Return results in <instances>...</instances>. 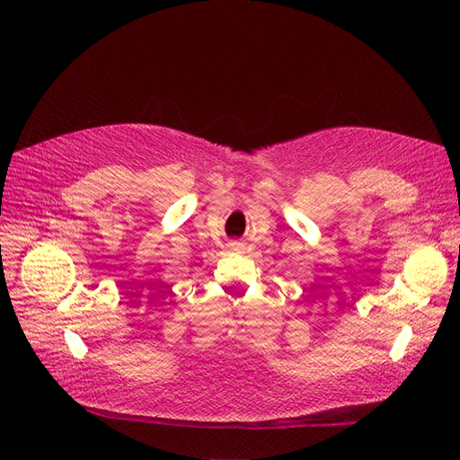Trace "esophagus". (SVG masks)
I'll return each mask as SVG.
<instances>
[{"label": "esophagus", "mask_w": 460, "mask_h": 460, "mask_svg": "<svg viewBox=\"0 0 460 460\" xmlns=\"http://www.w3.org/2000/svg\"><path fill=\"white\" fill-rule=\"evenodd\" d=\"M228 247L234 249V252H243L245 249V245L242 242H232V243H228Z\"/></svg>", "instance_id": "esophagus-1"}]
</instances>
